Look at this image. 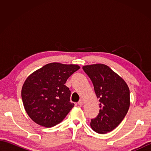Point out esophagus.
I'll return each instance as SVG.
<instances>
[{
  "instance_id": "34e87169",
  "label": "esophagus",
  "mask_w": 151,
  "mask_h": 151,
  "mask_svg": "<svg viewBox=\"0 0 151 151\" xmlns=\"http://www.w3.org/2000/svg\"><path fill=\"white\" fill-rule=\"evenodd\" d=\"M84 101L82 100V99H81V100H80L78 102V104L79 105V106H82V105H84Z\"/></svg>"
}]
</instances>
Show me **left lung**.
<instances>
[{
    "label": "left lung",
    "mask_w": 151,
    "mask_h": 151,
    "mask_svg": "<svg viewBox=\"0 0 151 151\" xmlns=\"http://www.w3.org/2000/svg\"><path fill=\"white\" fill-rule=\"evenodd\" d=\"M99 99V114L91 121L95 132L106 134L115 129L123 121L130 104V90L123 78L102 63L83 66Z\"/></svg>",
    "instance_id": "1"
}]
</instances>
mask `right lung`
I'll return each mask as SVG.
<instances>
[{"instance_id":"obj_1","label":"right lung","mask_w":151,"mask_h":151,"mask_svg":"<svg viewBox=\"0 0 151 151\" xmlns=\"http://www.w3.org/2000/svg\"><path fill=\"white\" fill-rule=\"evenodd\" d=\"M80 68L76 64L53 62L28 76L22 85L21 97L32 120L47 128L63 121L74 106L70 102V91L65 84Z\"/></svg>"}]
</instances>
